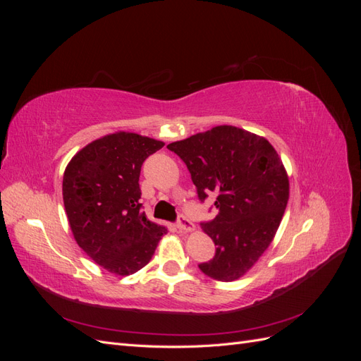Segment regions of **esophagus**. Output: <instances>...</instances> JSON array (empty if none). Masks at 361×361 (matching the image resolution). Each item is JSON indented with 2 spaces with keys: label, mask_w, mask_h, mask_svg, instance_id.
Segmentation results:
<instances>
[{
  "label": "esophagus",
  "mask_w": 361,
  "mask_h": 361,
  "mask_svg": "<svg viewBox=\"0 0 361 361\" xmlns=\"http://www.w3.org/2000/svg\"><path fill=\"white\" fill-rule=\"evenodd\" d=\"M176 226L180 232H192L194 231V224L190 220H187L185 216H179V221Z\"/></svg>",
  "instance_id": "34e87169"
}]
</instances>
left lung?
<instances>
[{
	"label": "left lung",
	"instance_id": "left-lung-1",
	"mask_svg": "<svg viewBox=\"0 0 361 361\" xmlns=\"http://www.w3.org/2000/svg\"><path fill=\"white\" fill-rule=\"evenodd\" d=\"M167 147L187 164L202 202L216 195L220 212L202 223L216 251L200 271L218 281L241 279L272 243L289 200V178L279 154L267 138L231 125Z\"/></svg>",
	"mask_w": 361,
	"mask_h": 361
}]
</instances>
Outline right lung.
Wrapping results in <instances>:
<instances>
[{
	"mask_svg": "<svg viewBox=\"0 0 361 361\" xmlns=\"http://www.w3.org/2000/svg\"><path fill=\"white\" fill-rule=\"evenodd\" d=\"M162 141L118 130L82 147L63 174L71 231L94 264L116 276L146 267L167 227L141 209L140 171Z\"/></svg>",
	"mask_w": 361,
	"mask_h": 361,
	"instance_id": "add662e5",
	"label": "right lung"
}]
</instances>
